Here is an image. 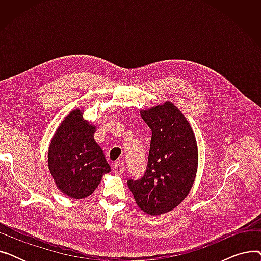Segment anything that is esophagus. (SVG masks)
I'll return each mask as SVG.
<instances>
[{"label":"esophagus","mask_w":261,"mask_h":261,"mask_svg":"<svg viewBox=\"0 0 261 261\" xmlns=\"http://www.w3.org/2000/svg\"><path fill=\"white\" fill-rule=\"evenodd\" d=\"M113 171L116 174H122L123 173V163L121 161H117L113 165Z\"/></svg>","instance_id":"obj_1"}]
</instances>
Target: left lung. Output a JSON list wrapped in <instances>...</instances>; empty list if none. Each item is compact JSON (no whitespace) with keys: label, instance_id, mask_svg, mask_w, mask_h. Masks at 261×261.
I'll return each mask as SVG.
<instances>
[{"label":"left lung","instance_id":"obj_1","mask_svg":"<svg viewBox=\"0 0 261 261\" xmlns=\"http://www.w3.org/2000/svg\"><path fill=\"white\" fill-rule=\"evenodd\" d=\"M152 136L146 171L128 180L136 204L158 216L172 211L188 195L198 168V148L193 129L173 103L141 112Z\"/></svg>","mask_w":261,"mask_h":261}]
</instances>
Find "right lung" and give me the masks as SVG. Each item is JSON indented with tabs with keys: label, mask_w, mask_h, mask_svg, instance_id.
I'll use <instances>...</instances> for the list:
<instances>
[{
	"label": "right lung",
	"mask_w": 261,
	"mask_h": 261,
	"mask_svg": "<svg viewBox=\"0 0 261 261\" xmlns=\"http://www.w3.org/2000/svg\"><path fill=\"white\" fill-rule=\"evenodd\" d=\"M95 127L76 109L63 120L48 149V168L57 187L72 199L94 193L103 173L111 171L101 148L94 141Z\"/></svg>",
	"instance_id": "1"
}]
</instances>
